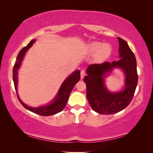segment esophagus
Returning <instances> with one entry per match:
<instances>
[{"label":"esophagus","instance_id":"esophagus-1","mask_svg":"<svg viewBox=\"0 0 153 153\" xmlns=\"http://www.w3.org/2000/svg\"><path fill=\"white\" fill-rule=\"evenodd\" d=\"M85 74H86L85 71H84V69L81 70V71H80V76H81V79H83V78L84 77V76H85Z\"/></svg>","mask_w":153,"mask_h":153}]
</instances>
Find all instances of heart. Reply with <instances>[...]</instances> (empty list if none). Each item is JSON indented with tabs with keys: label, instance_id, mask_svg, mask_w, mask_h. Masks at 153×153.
<instances>
[{
	"label": "heart",
	"instance_id": "1",
	"mask_svg": "<svg viewBox=\"0 0 153 153\" xmlns=\"http://www.w3.org/2000/svg\"><path fill=\"white\" fill-rule=\"evenodd\" d=\"M90 53H97V57L99 59L103 60L110 55L111 48L107 44H103L99 42H94L91 44L88 48Z\"/></svg>",
	"mask_w": 153,
	"mask_h": 153
}]
</instances>
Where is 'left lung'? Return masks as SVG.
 I'll use <instances>...</instances> for the list:
<instances>
[{
  "label": "left lung",
  "mask_w": 153,
  "mask_h": 153,
  "mask_svg": "<svg viewBox=\"0 0 153 153\" xmlns=\"http://www.w3.org/2000/svg\"><path fill=\"white\" fill-rule=\"evenodd\" d=\"M119 42L118 61L112 63L92 64L88 67L87 76L84 82L86 84V96L91 108L101 114H110L123 111L130 104L137 84L136 59L128 43L118 37ZM114 68H120L125 79L123 89L112 93L105 85V79Z\"/></svg>",
  "instance_id": "left-lung-1"
}]
</instances>
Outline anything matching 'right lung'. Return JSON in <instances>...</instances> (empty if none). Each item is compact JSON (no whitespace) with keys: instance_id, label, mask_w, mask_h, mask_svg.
Returning a JSON list of instances; mask_svg holds the SVG:
<instances>
[{"instance_id":"1","label":"right lung","mask_w":153,"mask_h":153,"mask_svg":"<svg viewBox=\"0 0 153 153\" xmlns=\"http://www.w3.org/2000/svg\"><path fill=\"white\" fill-rule=\"evenodd\" d=\"M36 40L33 39L28 44L27 46L24 47L23 49L20 50L18 56H17L15 65L13 66V80L14 83L15 89L17 93V96L19 101V102L26 109L33 112L34 113L41 115V116H50L53 115L59 112L62 111L65 108L66 103L69 99V95L72 91L74 86L79 82L80 79V71L76 70L71 73L70 75L68 76L65 80L61 85L59 89L57 91L56 96L53 99L50 101V103L43 106H40L38 107H30L25 104L23 101L20 100L19 95L18 93V70L19 69L20 66L22 65V61L23 59L26 52L28 50L33 46Z\"/></svg>"}]
</instances>
